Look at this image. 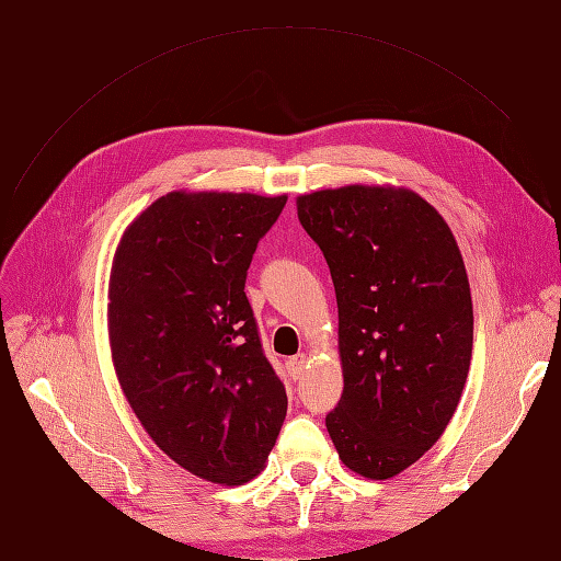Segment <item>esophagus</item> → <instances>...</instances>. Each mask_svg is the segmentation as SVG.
<instances>
[{"label": "esophagus", "instance_id": "34e87169", "mask_svg": "<svg viewBox=\"0 0 561 561\" xmlns=\"http://www.w3.org/2000/svg\"><path fill=\"white\" fill-rule=\"evenodd\" d=\"M307 355L304 353H299V355H293L290 360H287V369H290V375H293V379H299L301 375H304V367H307Z\"/></svg>", "mask_w": 561, "mask_h": 561}]
</instances>
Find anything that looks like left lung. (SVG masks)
I'll return each instance as SVG.
<instances>
[{"label": "left lung", "mask_w": 561, "mask_h": 561, "mask_svg": "<svg viewBox=\"0 0 561 561\" xmlns=\"http://www.w3.org/2000/svg\"><path fill=\"white\" fill-rule=\"evenodd\" d=\"M330 266L344 393L325 426L339 458L390 480L445 433L472 358V299L445 217L407 186L297 196Z\"/></svg>", "instance_id": "1"}]
</instances>
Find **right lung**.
Masks as SVG:
<instances>
[{
  "mask_svg": "<svg viewBox=\"0 0 561 561\" xmlns=\"http://www.w3.org/2000/svg\"><path fill=\"white\" fill-rule=\"evenodd\" d=\"M287 196L168 192L126 227L107 290L118 386L154 445L215 484L264 470L287 396L245 276Z\"/></svg>",
  "mask_w": 561,
  "mask_h": 561,
  "instance_id": "add662e5",
  "label": "right lung"
}]
</instances>
